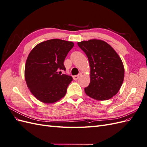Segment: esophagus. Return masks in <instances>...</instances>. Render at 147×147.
I'll return each instance as SVG.
<instances>
[{
	"label": "esophagus",
	"mask_w": 147,
	"mask_h": 147,
	"mask_svg": "<svg viewBox=\"0 0 147 147\" xmlns=\"http://www.w3.org/2000/svg\"><path fill=\"white\" fill-rule=\"evenodd\" d=\"M81 75H82V74H81V73L79 74L78 75H74V76L73 77V78H74V80H78L80 77H81Z\"/></svg>",
	"instance_id": "esophagus-1"
}]
</instances>
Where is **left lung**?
Wrapping results in <instances>:
<instances>
[{"mask_svg": "<svg viewBox=\"0 0 147 147\" xmlns=\"http://www.w3.org/2000/svg\"><path fill=\"white\" fill-rule=\"evenodd\" d=\"M77 44L86 55L91 67L90 83L84 88V92L96 100L112 98L123 82L124 69L121 58L109 44L100 40Z\"/></svg>", "mask_w": 147, "mask_h": 147, "instance_id": "1", "label": "left lung"}]
</instances>
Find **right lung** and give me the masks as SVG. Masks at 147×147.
<instances>
[{
	"label": "right lung",
	"mask_w": 147,
	"mask_h": 147,
	"mask_svg": "<svg viewBox=\"0 0 147 147\" xmlns=\"http://www.w3.org/2000/svg\"><path fill=\"white\" fill-rule=\"evenodd\" d=\"M72 42L51 39L35 46L25 65V79L28 88L36 98L51 104L63 97L72 77L61 74L65 70L64 59L73 48Z\"/></svg>",
	"instance_id": "add662e5"
}]
</instances>
